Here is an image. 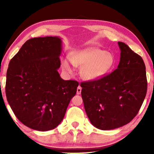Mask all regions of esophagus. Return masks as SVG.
I'll list each match as a JSON object with an SVG mask.
<instances>
[{
    "instance_id": "obj_1",
    "label": "esophagus",
    "mask_w": 154,
    "mask_h": 154,
    "mask_svg": "<svg viewBox=\"0 0 154 154\" xmlns=\"http://www.w3.org/2000/svg\"><path fill=\"white\" fill-rule=\"evenodd\" d=\"M81 89H82V88L81 87V86H79L77 87V94H80L81 93Z\"/></svg>"
}]
</instances>
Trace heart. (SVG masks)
Masks as SVG:
<instances>
[{
  "instance_id": "heart-1",
  "label": "heart",
  "mask_w": 154,
  "mask_h": 154,
  "mask_svg": "<svg viewBox=\"0 0 154 154\" xmlns=\"http://www.w3.org/2000/svg\"><path fill=\"white\" fill-rule=\"evenodd\" d=\"M74 66L81 67V77L87 81L102 79L109 73L115 63V58L110 52L93 47L74 51L70 57ZM61 66L65 71L72 73L69 60L65 58L61 61Z\"/></svg>"
}]
</instances>
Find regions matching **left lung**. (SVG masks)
Here are the masks:
<instances>
[{
  "label": "left lung",
  "mask_w": 154,
  "mask_h": 154,
  "mask_svg": "<svg viewBox=\"0 0 154 154\" xmlns=\"http://www.w3.org/2000/svg\"><path fill=\"white\" fill-rule=\"evenodd\" d=\"M118 44L120 58L116 69L99 80L81 83L87 115L94 127L103 130L129 123L138 114L147 93L142 58L123 42Z\"/></svg>",
  "instance_id": "obj_1"
}]
</instances>
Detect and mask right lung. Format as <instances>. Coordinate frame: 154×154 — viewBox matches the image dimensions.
<instances>
[{
	"label": "right lung",
	"mask_w": 154,
	"mask_h": 154,
	"mask_svg": "<svg viewBox=\"0 0 154 154\" xmlns=\"http://www.w3.org/2000/svg\"><path fill=\"white\" fill-rule=\"evenodd\" d=\"M61 51L60 37L34 38L9 63L6 99L17 119L32 129L44 132L56 128L76 94L79 83L63 80L57 71Z\"/></svg>",
	"instance_id": "right-lung-1"
}]
</instances>
